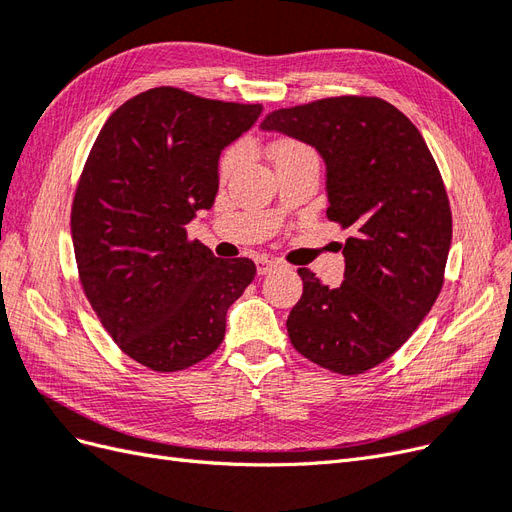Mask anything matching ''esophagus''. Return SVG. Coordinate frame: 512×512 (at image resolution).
<instances>
[{
	"label": "esophagus",
	"mask_w": 512,
	"mask_h": 512,
	"mask_svg": "<svg viewBox=\"0 0 512 512\" xmlns=\"http://www.w3.org/2000/svg\"><path fill=\"white\" fill-rule=\"evenodd\" d=\"M275 267H277V262L271 260V258H265V256L256 258V271H258V275H267V273H271Z\"/></svg>",
	"instance_id": "obj_1"
}]
</instances>
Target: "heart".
Wrapping results in <instances>:
<instances>
[{"instance_id": "heart-1", "label": "heart", "mask_w": 512, "mask_h": 512, "mask_svg": "<svg viewBox=\"0 0 512 512\" xmlns=\"http://www.w3.org/2000/svg\"><path fill=\"white\" fill-rule=\"evenodd\" d=\"M301 151H312V149L305 147L299 141H292V138H282V141L273 143L271 158L275 160V158H280V156H288V153H301ZM237 162H239V149L226 151V156L222 160V170H224V173H230V170L237 166Z\"/></svg>"}]
</instances>
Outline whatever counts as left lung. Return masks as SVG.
<instances>
[{
  "label": "left lung",
  "instance_id": "obj_1",
  "mask_svg": "<svg viewBox=\"0 0 512 512\" xmlns=\"http://www.w3.org/2000/svg\"><path fill=\"white\" fill-rule=\"evenodd\" d=\"M260 128L316 147L327 164V218L354 230L342 286L299 269L290 342L335 374H363L408 342L442 290L453 218L436 160L414 123L380 98L280 108Z\"/></svg>",
  "mask_w": 512,
  "mask_h": 512
}]
</instances>
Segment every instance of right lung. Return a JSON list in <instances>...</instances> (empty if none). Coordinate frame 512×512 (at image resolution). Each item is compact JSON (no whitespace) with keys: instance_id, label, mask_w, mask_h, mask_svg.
Instances as JSON below:
<instances>
[{"instance_id":"1","label":"right lung","mask_w":512,"mask_h":512,"mask_svg":"<svg viewBox=\"0 0 512 512\" xmlns=\"http://www.w3.org/2000/svg\"><path fill=\"white\" fill-rule=\"evenodd\" d=\"M260 113L156 87L123 102L89 151L70 215L79 280L115 344L153 371L218 350L254 280L250 258H215L185 226L213 207L220 153Z\"/></svg>"}]
</instances>
